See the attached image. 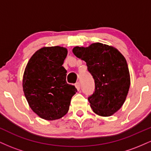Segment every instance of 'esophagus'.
<instances>
[{"instance_id": "obj_1", "label": "esophagus", "mask_w": 151, "mask_h": 151, "mask_svg": "<svg viewBox=\"0 0 151 151\" xmlns=\"http://www.w3.org/2000/svg\"><path fill=\"white\" fill-rule=\"evenodd\" d=\"M75 86H76V88H77V89L78 90V91H79V90L80 89V83H79V82L76 83Z\"/></svg>"}]
</instances>
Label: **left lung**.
Listing matches in <instances>:
<instances>
[{
    "label": "left lung",
    "instance_id": "obj_1",
    "mask_svg": "<svg viewBox=\"0 0 151 151\" xmlns=\"http://www.w3.org/2000/svg\"><path fill=\"white\" fill-rule=\"evenodd\" d=\"M74 55L86 62L94 80V91L88 97L94 113L109 116L125 101L130 86V74L125 58L117 49L100 42L88 47H75Z\"/></svg>",
    "mask_w": 151,
    "mask_h": 151
}]
</instances>
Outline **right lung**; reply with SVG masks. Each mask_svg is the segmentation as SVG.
<instances>
[{
	"label": "right lung",
	"instance_id": "right-lung-1",
	"mask_svg": "<svg viewBox=\"0 0 151 151\" xmlns=\"http://www.w3.org/2000/svg\"><path fill=\"white\" fill-rule=\"evenodd\" d=\"M67 55V50L62 47L41 48L25 67L22 80L25 98L35 113L45 120L65 116L77 91L66 81L67 70L62 65Z\"/></svg>",
	"mask_w": 151,
	"mask_h": 151
}]
</instances>
